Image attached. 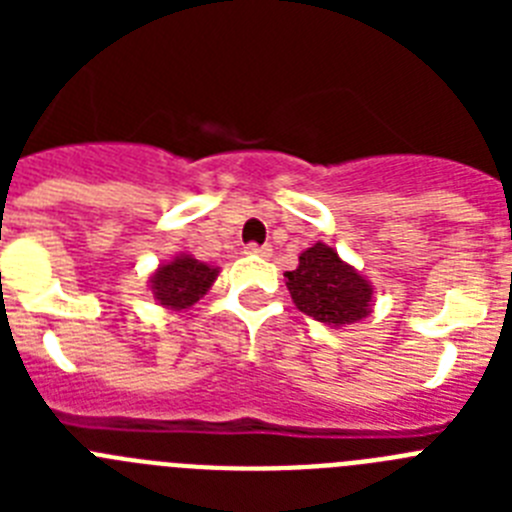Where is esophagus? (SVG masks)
<instances>
[{
  "instance_id": "obj_1",
  "label": "esophagus",
  "mask_w": 512,
  "mask_h": 512,
  "mask_svg": "<svg viewBox=\"0 0 512 512\" xmlns=\"http://www.w3.org/2000/svg\"><path fill=\"white\" fill-rule=\"evenodd\" d=\"M246 253H248V256H269L271 248L269 246H259V243H246Z\"/></svg>"
}]
</instances>
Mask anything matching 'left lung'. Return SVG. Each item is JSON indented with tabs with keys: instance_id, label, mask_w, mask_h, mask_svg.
Masks as SVG:
<instances>
[{
	"instance_id": "1",
	"label": "left lung",
	"mask_w": 512,
	"mask_h": 512,
	"mask_svg": "<svg viewBox=\"0 0 512 512\" xmlns=\"http://www.w3.org/2000/svg\"><path fill=\"white\" fill-rule=\"evenodd\" d=\"M284 277L295 305L318 323L341 328L369 315V282L343 264L338 253L325 243L307 248L300 256V266Z\"/></svg>"
}]
</instances>
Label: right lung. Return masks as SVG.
<instances>
[{
	"instance_id": "obj_1",
	"label": "right lung",
	"mask_w": 512,
	"mask_h": 512,
	"mask_svg": "<svg viewBox=\"0 0 512 512\" xmlns=\"http://www.w3.org/2000/svg\"><path fill=\"white\" fill-rule=\"evenodd\" d=\"M215 277L217 269H210L192 256H179L153 274V300L174 310H184L205 295Z\"/></svg>"
}]
</instances>
